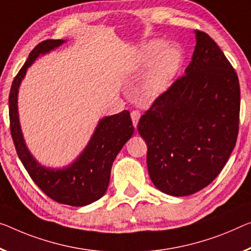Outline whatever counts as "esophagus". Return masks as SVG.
<instances>
[{
  "label": "esophagus",
  "instance_id": "esophagus-1",
  "mask_svg": "<svg viewBox=\"0 0 251 251\" xmlns=\"http://www.w3.org/2000/svg\"><path fill=\"white\" fill-rule=\"evenodd\" d=\"M139 119H140V112H139V111H137V110L132 111V112H131V120H132L134 128H137Z\"/></svg>",
  "mask_w": 251,
  "mask_h": 251
}]
</instances>
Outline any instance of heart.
Instances as JSON below:
<instances>
[{
    "instance_id": "b5f03b06",
    "label": "heart",
    "mask_w": 251,
    "mask_h": 251,
    "mask_svg": "<svg viewBox=\"0 0 251 251\" xmlns=\"http://www.w3.org/2000/svg\"><path fill=\"white\" fill-rule=\"evenodd\" d=\"M182 64V52L174 45L166 46V42L155 39L145 42L134 56V67L144 72L149 66L144 80L146 96L156 99L168 90L176 78Z\"/></svg>"
}]
</instances>
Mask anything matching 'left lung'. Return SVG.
I'll return each instance as SVG.
<instances>
[{
  "label": "left lung",
  "mask_w": 251,
  "mask_h": 251,
  "mask_svg": "<svg viewBox=\"0 0 251 251\" xmlns=\"http://www.w3.org/2000/svg\"><path fill=\"white\" fill-rule=\"evenodd\" d=\"M192 61L141 115L138 131L147 142L153 185L186 196L206 187L236 146L240 112L237 73L215 41L195 30Z\"/></svg>",
  "instance_id": "8db88e82"
}]
</instances>
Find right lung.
<instances>
[{"label": "right lung", "instance_id": "obj_1", "mask_svg": "<svg viewBox=\"0 0 251 251\" xmlns=\"http://www.w3.org/2000/svg\"><path fill=\"white\" fill-rule=\"evenodd\" d=\"M66 40H45L30 52L28 60L14 77L9 95L10 129L21 163L38 187L53 201L72 206H84L105 194L115 157L133 134L129 111L100 120L82 153L64 168L45 167L34 159L23 138L18 112V93L22 79L33 61L58 48Z\"/></svg>", "mask_w": 251, "mask_h": 251}]
</instances>
